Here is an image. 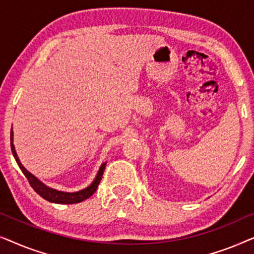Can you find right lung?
<instances>
[{
	"mask_svg": "<svg viewBox=\"0 0 254 254\" xmlns=\"http://www.w3.org/2000/svg\"><path fill=\"white\" fill-rule=\"evenodd\" d=\"M12 136H13V133H12V128H11V133H10V141H11V151H12L13 157H15V159H16L17 164H18L19 169L22 170L24 176H25L27 180H29L31 187H32V189L36 190V192L39 194L41 197H44L45 200L50 201V202H53V203L72 204V203L82 202V201L86 200L88 197L91 196L92 194L96 192L97 187H98L100 180H102V177H103L104 170H105L106 163H103L102 166L99 168V171H98V173H97L95 180H93L91 185L86 187V189L82 190H78V192H74V193L61 192V190H57L51 189V187L46 186L45 184L41 183L39 179H37L36 177L32 175V173H30L25 168H24V166L22 165V163H20V161H19L18 156H17V152L15 150V145H13V143H12V140H13Z\"/></svg>",
	"mask_w": 254,
	"mask_h": 254,
	"instance_id": "right-lung-1",
	"label": "right lung"
}]
</instances>
